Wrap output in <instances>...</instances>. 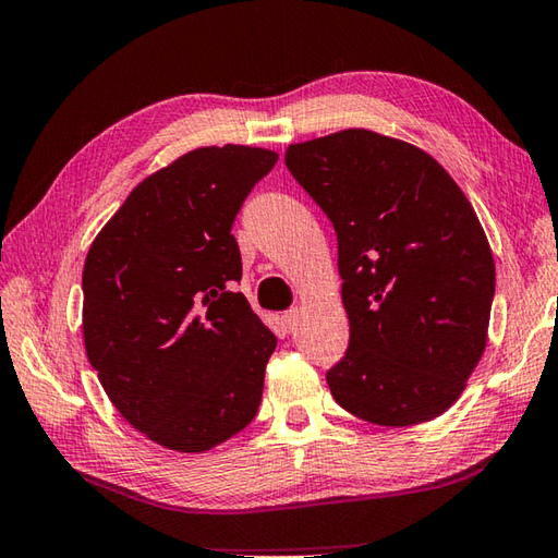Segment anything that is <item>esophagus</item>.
I'll use <instances>...</instances> for the list:
<instances>
[{
    "instance_id": "obj_1",
    "label": "esophagus",
    "mask_w": 558,
    "mask_h": 558,
    "mask_svg": "<svg viewBox=\"0 0 558 558\" xmlns=\"http://www.w3.org/2000/svg\"><path fill=\"white\" fill-rule=\"evenodd\" d=\"M283 328H287L289 332H293L299 328V323H301V308H291V311H287L283 313Z\"/></svg>"
}]
</instances>
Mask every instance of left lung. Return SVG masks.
<instances>
[{
	"instance_id": "1",
	"label": "left lung",
	"mask_w": 558,
	"mask_h": 558,
	"mask_svg": "<svg viewBox=\"0 0 558 558\" xmlns=\"http://www.w3.org/2000/svg\"><path fill=\"white\" fill-rule=\"evenodd\" d=\"M283 160L338 233L350 347L332 398L381 427L439 417L488 342L496 262L474 206L433 155L369 129L293 143Z\"/></svg>"
}]
</instances>
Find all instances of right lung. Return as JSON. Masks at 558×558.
Listing matches in <instances>:
<instances>
[{"instance_id": "add662e5", "label": "right lung", "mask_w": 558, "mask_h": 558, "mask_svg": "<svg viewBox=\"0 0 558 558\" xmlns=\"http://www.w3.org/2000/svg\"><path fill=\"white\" fill-rule=\"evenodd\" d=\"M279 155L206 145L145 177L89 245L82 338L113 408L150 442L204 454L255 417L277 338L233 283L230 235Z\"/></svg>"}]
</instances>
